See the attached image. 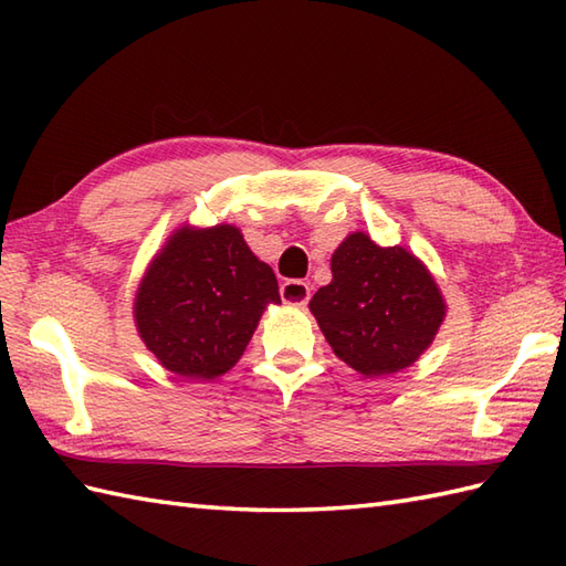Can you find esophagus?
Returning <instances> with one entry per match:
<instances>
[{
  "label": "esophagus",
  "instance_id": "34e87169",
  "mask_svg": "<svg viewBox=\"0 0 566 566\" xmlns=\"http://www.w3.org/2000/svg\"><path fill=\"white\" fill-rule=\"evenodd\" d=\"M280 294H282V302L290 304V306H306V302L311 298V286L302 280H286L280 286Z\"/></svg>",
  "mask_w": 566,
  "mask_h": 566
}]
</instances>
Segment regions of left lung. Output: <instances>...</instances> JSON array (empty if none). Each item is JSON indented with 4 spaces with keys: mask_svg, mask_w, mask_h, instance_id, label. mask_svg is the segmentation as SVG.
I'll list each match as a JSON object with an SVG mask.
<instances>
[{
    "mask_svg": "<svg viewBox=\"0 0 566 566\" xmlns=\"http://www.w3.org/2000/svg\"><path fill=\"white\" fill-rule=\"evenodd\" d=\"M331 272L308 308L333 353L359 375H396L436 340L448 304L411 250L355 231L335 248Z\"/></svg>",
    "mask_w": 566,
    "mask_h": 566,
    "instance_id": "1",
    "label": "left lung"
}]
</instances>
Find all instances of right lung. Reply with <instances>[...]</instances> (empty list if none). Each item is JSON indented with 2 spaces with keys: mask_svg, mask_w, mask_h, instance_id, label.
Instances as JSON below:
<instances>
[{
  "mask_svg": "<svg viewBox=\"0 0 566 566\" xmlns=\"http://www.w3.org/2000/svg\"><path fill=\"white\" fill-rule=\"evenodd\" d=\"M270 304H282L280 284L240 228L185 223L143 272L134 321L165 369L209 381L243 357Z\"/></svg>",
  "mask_w": 566,
  "mask_h": 566,
  "instance_id": "obj_1",
  "label": "right lung"
}]
</instances>
